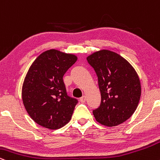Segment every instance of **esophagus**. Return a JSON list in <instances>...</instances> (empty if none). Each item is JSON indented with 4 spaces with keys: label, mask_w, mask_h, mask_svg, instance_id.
Returning a JSON list of instances; mask_svg holds the SVG:
<instances>
[{
    "label": "esophagus",
    "mask_w": 160,
    "mask_h": 160,
    "mask_svg": "<svg viewBox=\"0 0 160 160\" xmlns=\"http://www.w3.org/2000/svg\"><path fill=\"white\" fill-rule=\"evenodd\" d=\"M85 101H86V97H85V96H83V97H82L80 98V102L82 103L85 102Z\"/></svg>",
    "instance_id": "1"
}]
</instances>
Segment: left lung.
<instances>
[{"label": "left lung", "instance_id": "1", "mask_svg": "<svg viewBox=\"0 0 160 160\" xmlns=\"http://www.w3.org/2000/svg\"><path fill=\"white\" fill-rule=\"evenodd\" d=\"M98 77L101 93L99 106L93 110L96 121L106 127H114L128 120L141 97L138 74L127 60L108 50H102L87 58Z\"/></svg>", "mask_w": 160, "mask_h": 160}]
</instances>
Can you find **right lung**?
Instances as JSON below:
<instances>
[{
	"instance_id": "right-lung-1",
	"label": "right lung",
	"mask_w": 160,
	"mask_h": 160,
	"mask_svg": "<svg viewBox=\"0 0 160 160\" xmlns=\"http://www.w3.org/2000/svg\"><path fill=\"white\" fill-rule=\"evenodd\" d=\"M76 61L74 54L50 49L30 67L22 86V100L39 125L57 129L70 121L78 100L67 95L63 77Z\"/></svg>"
}]
</instances>
